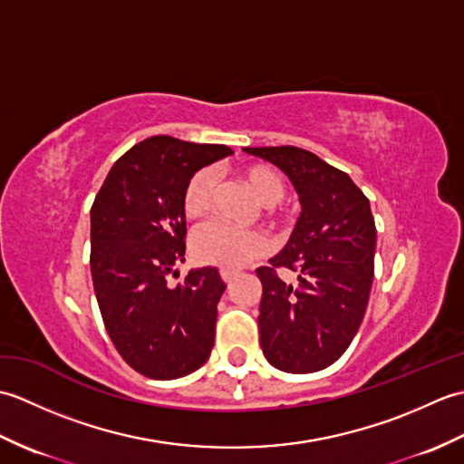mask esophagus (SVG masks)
Wrapping results in <instances>:
<instances>
[{"instance_id":"obj_1","label":"esophagus","mask_w":464,"mask_h":464,"mask_svg":"<svg viewBox=\"0 0 464 464\" xmlns=\"http://www.w3.org/2000/svg\"><path fill=\"white\" fill-rule=\"evenodd\" d=\"M235 275H237V273L231 271V269H221V279H223L225 283H231Z\"/></svg>"}]
</instances>
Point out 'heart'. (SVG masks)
<instances>
[{"mask_svg": "<svg viewBox=\"0 0 464 464\" xmlns=\"http://www.w3.org/2000/svg\"><path fill=\"white\" fill-rule=\"evenodd\" d=\"M245 181L263 205H277L283 199V183L269 167L251 165L243 171ZM217 177L213 169L197 171L185 185L183 211L189 219L203 217L211 209ZM193 257L203 265H217L223 269H237L269 251V239L257 231L235 229L221 221L205 223L191 239Z\"/></svg>", "mask_w": 464, "mask_h": 464, "instance_id": "heart-1", "label": "heart"}]
</instances>
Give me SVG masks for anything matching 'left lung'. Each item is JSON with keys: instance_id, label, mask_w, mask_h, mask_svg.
I'll return each mask as SVG.
<instances>
[{"instance_id": "8db88e82", "label": "left lung", "mask_w": 464, "mask_h": 464, "mask_svg": "<svg viewBox=\"0 0 464 464\" xmlns=\"http://www.w3.org/2000/svg\"><path fill=\"white\" fill-rule=\"evenodd\" d=\"M289 177L301 215L283 251L259 267V337L265 359L285 372H314L347 351L369 303L377 229L351 177L293 145L243 147ZM298 273L285 284L276 269Z\"/></svg>"}]
</instances>
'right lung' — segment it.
<instances>
[{"label":"right lung","instance_id":"add662e5","mask_svg":"<svg viewBox=\"0 0 464 464\" xmlns=\"http://www.w3.org/2000/svg\"><path fill=\"white\" fill-rule=\"evenodd\" d=\"M233 151L155 135L121 155L92 207V277L105 329L125 362L150 379L197 371L215 343L217 303L227 285L215 267L167 275L185 261L183 191Z\"/></svg>","mask_w":464,"mask_h":464}]
</instances>
